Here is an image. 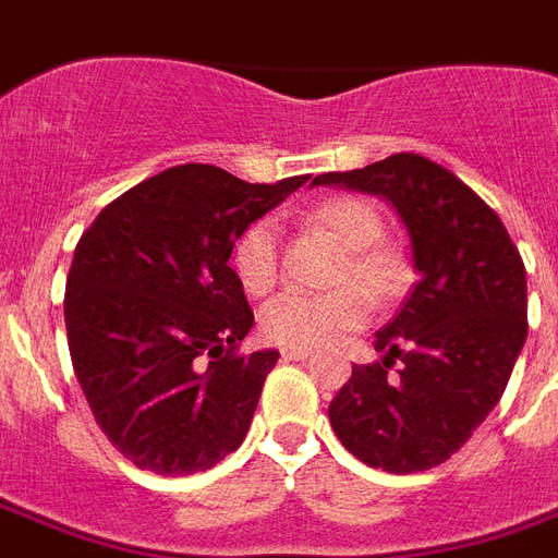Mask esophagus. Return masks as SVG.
<instances>
[{
    "mask_svg": "<svg viewBox=\"0 0 558 558\" xmlns=\"http://www.w3.org/2000/svg\"><path fill=\"white\" fill-rule=\"evenodd\" d=\"M310 356H313V350H301V348L283 350V359H287V362H306Z\"/></svg>",
    "mask_w": 558,
    "mask_h": 558,
    "instance_id": "34e87169",
    "label": "esophagus"
}]
</instances>
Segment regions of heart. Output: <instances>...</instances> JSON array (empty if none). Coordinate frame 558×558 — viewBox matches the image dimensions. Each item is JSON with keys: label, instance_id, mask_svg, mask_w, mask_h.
<instances>
[{"label": "heart", "instance_id": "obj_1", "mask_svg": "<svg viewBox=\"0 0 558 558\" xmlns=\"http://www.w3.org/2000/svg\"><path fill=\"white\" fill-rule=\"evenodd\" d=\"M306 226L318 228L344 248L336 269V283L324 295L280 292L263 306V336L280 348L313 350L339 341L365 327L371 318V298L388 301L408 283L405 254L379 243L381 214L359 196H330L306 214ZM234 271L248 295H263L278 283L280 248L278 228L271 219H257L245 228L234 245Z\"/></svg>", "mask_w": 558, "mask_h": 558}]
</instances>
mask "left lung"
<instances>
[{"instance_id": "1", "label": "left lung", "mask_w": 558, "mask_h": 558, "mask_svg": "<svg viewBox=\"0 0 558 558\" xmlns=\"http://www.w3.org/2000/svg\"><path fill=\"white\" fill-rule=\"evenodd\" d=\"M313 185L373 193L411 236L416 283L376 332V365L330 402L341 446L393 475L440 466L498 405L527 339V275L489 205L454 173L414 153L362 170L322 173ZM400 359V371L389 365Z\"/></svg>"}]
</instances>
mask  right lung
<instances>
[{
    "mask_svg": "<svg viewBox=\"0 0 558 558\" xmlns=\"http://www.w3.org/2000/svg\"><path fill=\"white\" fill-rule=\"evenodd\" d=\"M304 182L179 165L109 202L81 236L63 301L74 376L138 469L193 475L240 449L280 353H236L254 313L228 260Z\"/></svg>",
    "mask_w": 558,
    "mask_h": 558,
    "instance_id": "obj_1",
    "label": "right lung"
}]
</instances>
